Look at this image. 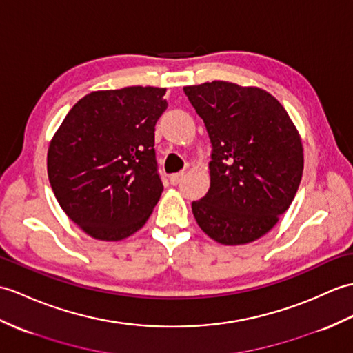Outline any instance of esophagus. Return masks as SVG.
<instances>
[{
    "label": "esophagus",
    "mask_w": 353,
    "mask_h": 353,
    "mask_svg": "<svg viewBox=\"0 0 353 353\" xmlns=\"http://www.w3.org/2000/svg\"><path fill=\"white\" fill-rule=\"evenodd\" d=\"M183 177H185V173H176V174H171V176H170V182L173 183V185H177V183L182 182Z\"/></svg>",
    "instance_id": "obj_1"
}]
</instances>
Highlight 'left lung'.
<instances>
[{
	"label": "left lung",
	"instance_id": "8db88e82",
	"mask_svg": "<svg viewBox=\"0 0 353 353\" xmlns=\"http://www.w3.org/2000/svg\"><path fill=\"white\" fill-rule=\"evenodd\" d=\"M212 143L210 188L192 203L196 224L223 245L260 239L296 195L304 149L284 106L266 90L212 81L183 87Z\"/></svg>",
	"mask_w": 353,
	"mask_h": 353
}]
</instances>
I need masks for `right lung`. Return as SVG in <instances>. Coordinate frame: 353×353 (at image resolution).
Wrapping results in <instances>:
<instances>
[{
  "mask_svg": "<svg viewBox=\"0 0 353 353\" xmlns=\"http://www.w3.org/2000/svg\"><path fill=\"white\" fill-rule=\"evenodd\" d=\"M167 88L99 90L79 99L48 149V177L73 223L97 241H121L141 228L163 191L154 125Z\"/></svg>",
  "mask_w": 353,
  "mask_h": 353,
  "instance_id": "add662e5",
  "label": "right lung"
}]
</instances>
